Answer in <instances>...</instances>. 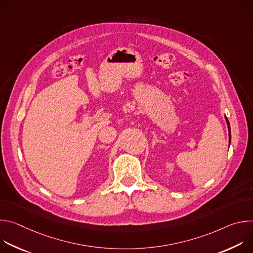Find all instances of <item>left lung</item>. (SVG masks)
Returning a JSON list of instances; mask_svg holds the SVG:
<instances>
[{"mask_svg":"<svg viewBox=\"0 0 253 253\" xmlns=\"http://www.w3.org/2000/svg\"><path fill=\"white\" fill-rule=\"evenodd\" d=\"M225 121L227 123V127H228V134H229V145H230V142H231V131H230V126H229V121L227 119V117L225 116Z\"/></svg>","mask_w":253,"mask_h":253,"instance_id":"1","label":"left lung"}]
</instances>
